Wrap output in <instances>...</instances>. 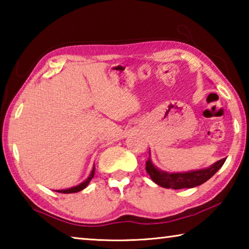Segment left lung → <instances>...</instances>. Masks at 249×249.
Returning <instances> with one entry per match:
<instances>
[{
  "label": "left lung",
  "instance_id": "left-lung-1",
  "mask_svg": "<svg viewBox=\"0 0 249 249\" xmlns=\"http://www.w3.org/2000/svg\"><path fill=\"white\" fill-rule=\"evenodd\" d=\"M225 160L226 158H223L210 167L204 168V169L185 172H168L159 169L158 167L154 165L153 160L150 159L149 153V159L146 162V171L150 176V179L162 188L174 189V190L185 188L190 189L197 187V185L204 183L205 181L212 178L221 169V167L224 165Z\"/></svg>",
  "mask_w": 249,
  "mask_h": 249
}]
</instances>
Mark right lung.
<instances>
[{
	"label": "right lung",
	"instance_id": "obj_1",
	"mask_svg": "<svg viewBox=\"0 0 249 249\" xmlns=\"http://www.w3.org/2000/svg\"><path fill=\"white\" fill-rule=\"evenodd\" d=\"M94 172H95V166L93 165V168H92V171L91 174L89 175V177L83 181V182H81L78 185H75V187H72V188H68V189H64V190H54L57 191L59 193H75V192H79L83 190V189H86L88 187V184L90 183V181L92 180V178L94 177Z\"/></svg>",
	"mask_w": 249,
	"mask_h": 249
}]
</instances>
